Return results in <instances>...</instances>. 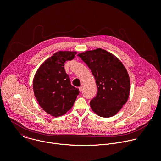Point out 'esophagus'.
Listing matches in <instances>:
<instances>
[{"mask_svg": "<svg viewBox=\"0 0 161 161\" xmlns=\"http://www.w3.org/2000/svg\"><path fill=\"white\" fill-rule=\"evenodd\" d=\"M83 87L82 86H80V87H79V90H80V92H81V91H83Z\"/></svg>", "mask_w": 161, "mask_h": 161, "instance_id": "34e87169", "label": "esophagus"}]
</instances>
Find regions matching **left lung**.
<instances>
[{
    "label": "left lung",
    "mask_w": 161,
    "mask_h": 161,
    "mask_svg": "<svg viewBox=\"0 0 161 161\" xmlns=\"http://www.w3.org/2000/svg\"><path fill=\"white\" fill-rule=\"evenodd\" d=\"M78 56L91 69L97 87L96 97L90 101L91 108L100 117L114 116L129 97L130 80L125 67L113 54L102 49Z\"/></svg>",
    "instance_id": "8db88e82"
}]
</instances>
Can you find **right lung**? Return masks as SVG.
I'll use <instances>...</instances> for the list:
<instances>
[{
    "label": "right lung",
    "instance_id": "right-lung-1",
    "mask_svg": "<svg viewBox=\"0 0 161 161\" xmlns=\"http://www.w3.org/2000/svg\"><path fill=\"white\" fill-rule=\"evenodd\" d=\"M76 53L59 51L47 58L38 69L33 79V91L40 106L47 114L58 117L69 110L80 93L70 83L64 69L65 62Z\"/></svg>",
    "mask_w": 161,
    "mask_h": 161
}]
</instances>
